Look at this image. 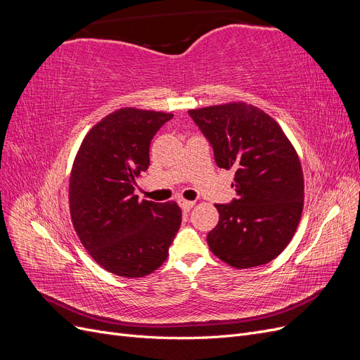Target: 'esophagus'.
Segmentation results:
<instances>
[{"instance_id": "esophagus-1", "label": "esophagus", "mask_w": 360, "mask_h": 360, "mask_svg": "<svg viewBox=\"0 0 360 360\" xmlns=\"http://www.w3.org/2000/svg\"><path fill=\"white\" fill-rule=\"evenodd\" d=\"M179 205L181 207L183 212H189L192 207L195 205L193 201H188V200H179Z\"/></svg>"}]
</instances>
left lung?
Masks as SVG:
<instances>
[{
	"label": "left lung",
	"instance_id": "obj_1",
	"mask_svg": "<svg viewBox=\"0 0 360 360\" xmlns=\"http://www.w3.org/2000/svg\"><path fill=\"white\" fill-rule=\"evenodd\" d=\"M219 168L233 169L237 198L214 204L219 222L207 234L212 252L236 269L276 258L303 209V172L279 124L252 105L234 102L189 111Z\"/></svg>",
	"mask_w": 360,
	"mask_h": 360
}]
</instances>
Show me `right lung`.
<instances>
[{"instance_id": "right-lung-1", "label": "right lung", "mask_w": 360, "mask_h": 360, "mask_svg": "<svg viewBox=\"0 0 360 360\" xmlns=\"http://www.w3.org/2000/svg\"><path fill=\"white\" fill-rule=\"evenodd\" d=\"M172 114L118 110L97 123L76 155L69 202L75 231L97 264L114 275L143 278L162 266L181 224L176 202L138 201L150 144Z\"/></svg>"}]
</instances>
